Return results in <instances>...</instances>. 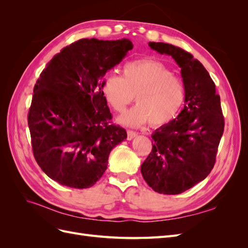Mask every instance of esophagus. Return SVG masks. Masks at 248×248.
Wrapping results in <instances>:
<instances>
[{"label":"esophagus","instance_id":"1","mask_svg":"<svg viewBox=\"0 0 248 248\" xmlns=\"http://www.w3.org/2000/svg\"><path fill=\"white\" fill-rule=\"evenodd\" d=\"M138 136V133L136 131H132V130H127V139H128L129 140L134 139Z\"/></svg>","mask_w":248,"mask_h":248}]
</instances>
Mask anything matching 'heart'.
I'll use <instances>...</instances> for the list:
<instances>
[{"mask_svg": "<svg viewBox=\"0 0 248 248\" xmlns=\"http://www.w3.org/2000/svg\"><path fill=\"white\" fill-rule=\"evenodd\" d=\"M102 93L109 107L123 111L136 95L137 106L119 117L126 126L138 127L150 121L154 127L176 117L184 100L182 80L161 62L152 59L136 60L123 67V77L108 73L102 81Z\"/></svg>", "mask_w": 248, "mask_h": 248, "instance_id": "1", "label": "heart"}]
</instances>
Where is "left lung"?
<instances>
[{
  "instance_id": "left-lung-1",
  "label": "left lung",
  "mask_w": 248,
  "mask_h": 248,
  "mask_svg": "<svg viewBox=\"0 0 248 248\" xmlns=\"http://www.w3.org/2000/svg\"><path fill=\"white\" fill-rule=\"evenodd\" d=\"M170 56L181 68L185 99L178 117L152 134V152L140 167L152 189L179 194L202 181L212 170L224 128L220 97L200 61L184 49L163 42H149Z\"/></svg>"
}]
</instances>
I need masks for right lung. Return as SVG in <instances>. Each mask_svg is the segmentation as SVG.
<instances>
[{"label": "right lung", "instance_id": "add662e5", "mask_svg": "<svg viewBox=\"0 0 248 248\" xmlns=\"http://www.w3.org/2000/svg\"><path fill=\"white\" fill-rule=\"evenodd\" d=\"M129 39H80L46 64L33 91L28 125L35 159L61 185L89 188L102 177L109 153L127 138L110 124L102 93L106 73L122 61Z\"/></svg>", "mask_w": 248, "mask_h": 248}]
</instances>
